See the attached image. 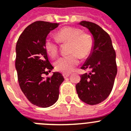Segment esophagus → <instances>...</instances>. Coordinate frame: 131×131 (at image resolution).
<instances>
[{
	"mask_svg": "<svg viewBox=\"0 0 131 131\" xmlns=\"http://www.w3.org/2000/svg\"><path fill=\"white\" fill-rule=\"evenodd\" d=\"M69 75H70V74H69V73H63V76L65 79L67 78V77H68Z\"/></svg>",
	"mask_w": 131,
	"mask_h": 131,
	"instance_id": "34e87169",
	"label": "esophagus"
}]
</instances>
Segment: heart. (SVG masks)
<instances>
[{"mask_svg": "<svg viewBox=\"0 0 131 131\" xmlns=\"http://www.w3.org/2000/svg\"><path fill=\"white\" fill-rule=\"evenodd\" d=\"M58 40L47 38L45 40L44 47L47 54L54 58L57 55L59 43L69 42V55L63 56L55 62L56 69L64 73H70L79 62V58H86L91 55L94 48L92 37L89 33H83L82 29L75 27H64L56 32Z\"/></svg>", "mask_w": 131, "mask_h": 131, "instance_id": "b5f03b06", "label": "heart"}]
</instances>
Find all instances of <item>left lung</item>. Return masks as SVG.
Returning a JSON list of instances; mask_svg holds the SVG:
<instances>
[{"mask_svg": "<svg viewBox=\"0 0 131 131\" xmlns=\"http://www.w3.org/2000/svg\"><path fill=\"white\" fill-rule=\"evenodd\" d=\"M79 24L92 35L94 48L81 67L82 69L90 71L81 75L76 91L82 101L96 105L106 100L112 92L117 72L116 54L110 37L99 25L86 21Z\"/></svg>", "mask_w": 131, "mask_h": 131, "instance_id": "left-lung-1", "label": "left lung"}]
</instances>
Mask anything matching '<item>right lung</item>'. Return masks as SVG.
Listing matches in <instances>:
<instances>
[{
    "instance_id": "add662e5",
    "label": "right lung",
    "mask_w": 131,
    "mask_h": 131,
    "mask_svg": "<svg viewBox=\"0 0 131 131\" xmlns=\"http://www.w3.org/2000/svg\"><path fill=\"white\" fill-rule=\"evenodd\" d=\"M59 24L37 21L28 25L16 44V69L19 86L29 101L40 107H48L57 101L63 77L54 72L51 77L42 75L52 70L44 43L48 33Z\"/></svg>"
}]
</instances>
